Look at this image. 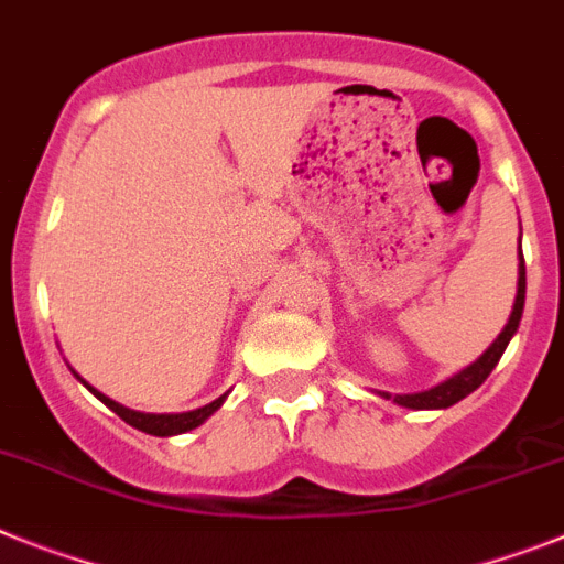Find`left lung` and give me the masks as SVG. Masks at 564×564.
Masks as SVG:
<instances>
[{
	"mask_svg": "<svg viewBox=\"0 0 564 564\" xmlns=\"http://www.w3.org/2000/svg\"><path fill=\"white\" fill-rule=\"evenodd\" d=\"M522 310H525V261H522V252H519L517 297H513V310L506 323V329L499 332L497 340H494L471 366H465L463 371H457V375L443 380V383L434 386V389L417 391V394H394V398H391L389 391H380V394H383L386 400H394L398 405H405V409H448V405L459 403V400L468 398L474 389H479V386L486 383V377L491 375L494 366H497L499 357H502V351H506V346L511 343V337L517 335L519 321H522Z\"/></svg>",
	"mask_w": 564,
	"mask_h": 564,
	"instance_id": "8db88e82",
	"label": "left lung"
}]
</instances>
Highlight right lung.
<instances>
[{"instance_id": "1", "label": "right lung", "mask_w": 564, "mask_h": 564, "mask_svg": "<svg viewBox=\"0 0 564 564\" xmlns=\"http://www.w3.org/2000/svg\"><path fill=\"white\" fill-rule=\"evenodd\" d=\"M73 375H76V371H73ZM78 380H82V377H78ZM82 383H85V380H82ZM85 386L93 391V394H96V398L101 400V403L107 405V409L116 411V414H119L124 423H130L133 429L144 431V434H153V437H173V434H184V431H189V429H198V425L204 423L209 414H215V411L221 409V403L227 400V394H221L218 400H213V403H207V405H200V409H195V411H181V414H144V411H133V409H127V405L116 403V400L105 398V394H101L99 389H93L90 383H85Z\"/></svg>"}]
</instances>
